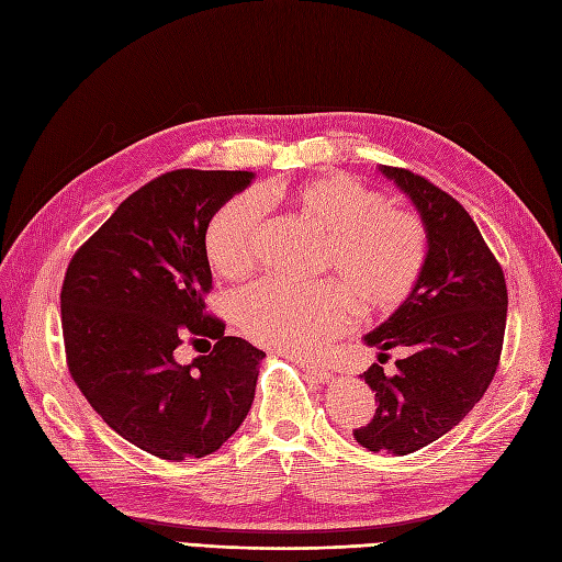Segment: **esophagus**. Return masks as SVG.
Returning <instances> with one entry per match:
<instances>
[{"mask_svg": "<svg viewBox=\"0 0 562 562\" xmlns=\"http://www.w3.org/2000/svg\"><path fill=\"white\" fill-rule=\"evenodd\" d=\"M297 363H300L302 368H307V372H312V375H314L318 382H328V380L333 378V372H330L326 366H321V363H316V361L297 359Z\"/></svg>", "mask_w": 562, "mask_h": 562, "instance_id": "esophagus-1", "label": "esophagus"}]
</instances>
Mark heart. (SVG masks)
<instances>
[{
  "label": "heart",
  "instance_id": "obj_1",
  "mask_svg": "<svg viewBox=\"0 0 562 562\" xmlns=\"http://www.w3.org/2000/svg\"><path fill=\"white\" fill-rule=\"evenodd\" d=\"M281 199L323 234L316 269L330 279L291 283L262 279L232 297V314L252 342L285 353H314L342 335L353 304L366 314H391L411 300L429 262V229L407 209L351 176H323L279 187ZM265 206L258 194H236L220 206L203 250L227 279L246 277L258 262Z\"/></svg>",
  "mask_w": 562,
  "mask_h": 562
}]
</instances>
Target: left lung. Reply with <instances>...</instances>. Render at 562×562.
I'll return each mask as SVG.
<instances>
[{
	"label": "left lung",
	"mask_w": 562,
	"mask_h": 562,
	"mask_svg": "<svg viewBox=\"0 0 562 562\" xmlns=\"http://www.w3.org/2000/svg\"><path fill=\"white\" fill-rule=\"evenodd\" d=\"M429 229V262L403 307L366 335L380 363L401 349L396 375L372 363L363 380L378 411L353 429L370 452L411 454L462 422L495 378L506 330V281L467 209L427 178L382 166Z\"/></svg>",
	"instance_id": "left-lung-1"
}]
</instances>
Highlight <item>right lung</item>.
I'll return each mask as SVG.
<instances>
[{
  "mask_svg": "<svg viewBox=\"0 0 562 562\" xmlns=\"http://www.w3.org/2000/svg\"><path fill=\"white\" fill-rule=\"evenodd\" d=\"M248 171L178 168L143 184L72 255L60 288L65 359L110 429L149 454L206 457L241 427L265 351L206 312L211 215ZM213 341L190 367L181 339Z\"/></svg>",
  "mask_w": 562,
  "mask_h": 562,
  "instance_id": "add662e5",
  "label": "right lung"
}]
</instances>
